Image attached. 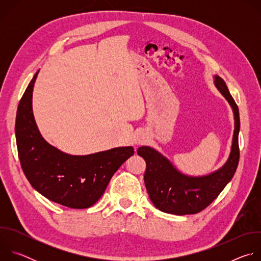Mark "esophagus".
<instances>
[{"mask_svg": "<svg viewBox=\"0 0 261 261\" xmlns=\"http://www.w3.org/2000/svg\"><path fill=\"white\" fill-rule=\"evenodd\" d=\"M147 137H146V134L143 133V132H139L136 134L135 138H134V143L135 144H141V143H144L146 141Z\"/></svg>", "mask_w": 261, "mask_h": 261, "instance_id": "34e87169", "label": "esophagus"}]
</instances>
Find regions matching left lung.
I'll list each match as a JSON object with an SVG mask.
<instances>
[{"label":"left lung","instance_id":"8db88e82","mask_svg":"<svg viewBox=\"0 0 261 261\" xmlns=\"http://www.w3.org/2000/svg\"><path fill=\"white\" fill-rule=\"evenodd\" d=\"M213 79L217 90L230 105L234 119L230 152L224 164L207 174L194 176L182 173L154 147L142 145L137 150L146 164L143 178L147 194L161 212L178 216L199 213L218 197L236 173L240 159L239 107L225 82L218 75Z\"/></svg>","mask_w":261,"mask_h":261}]
</instances>
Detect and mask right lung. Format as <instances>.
<instances>
[{"label":"right lung","mask_w":261,"mask_h":261,"mask_svg":"<svg viewBox=\"0 0 261 261\" xmlns=\"http://www.w3.org/2000/svg\"><path fill=\"white\" fill-rule=\"evenodd\" d=\"M35 73L16 113L15 136L21 168L32 187L47 199L71 208L92 206L103 195L120 166L134 153L118 146L89 155H70L48 143L33 114Z\"/></svg>","instance_id":"add662e5"}]
</instances>
